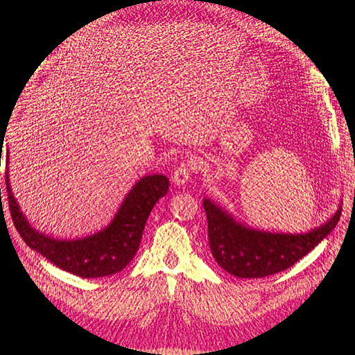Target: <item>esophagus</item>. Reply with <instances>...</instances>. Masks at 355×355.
<instances>
[{"mask_svg": "<svg viewBox=\"0 0 355 355\" xmlns=\"http://www.w3.org/2000/svg\"><path fill=\"white\" fill-rule=\"evenodd\" d=\"M196 170V163L192 161H187V163H180L179 167H176L173 176H171V180L175 182L176 185H185L187 182L191 179V175L194 173Z\"/></svg>", "mask_w": 355, "mask_h": 355, "instance_id": "obj_1", "label": "esophagus"}]
</instances>
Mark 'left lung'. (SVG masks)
Here are the masks:
<instances>
[{
	"label": "left lung",
	"instance_id": "8db88e82",
	"mask_svg": "<svg viewBox=\"0 0 355 355\" xmlns=\"http://www.w3.org/2000/svg\"><path fill=\"white\" fill-rule=\"evenodd\" d=\"M202 206L214 261L240 278H262L295 265L335 230L342 211L339 207L330 220L306 234H275L245 228L210 200Z\"/></svg>",
	"mask_w": 355,
	"mask_h": 355
}]
</instances>
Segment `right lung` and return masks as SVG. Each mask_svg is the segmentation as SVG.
I'll list each match as a JSON object with an SVG mask.
<instances>
[{"instance_id": "obj_1", "label": "right lung", "mask_w": 355, "mask_h": 355, "mask_svg": "<svg viewBox=\"0 0 355 355\" xmlns=\"http://www.w3.org/2000/svg\"><path fill=\"white\" fill-rule=\"evenodd\" d=\"M3 145V139H1ZM8 157H6V163ZM168 179L163 175L145 176L128 192L108 228L73 241H62L42 235L26 222L12 196L6 175L10 214L20 237L60 270L83 278H98L123 271L135 257L146 219L155 202L167 194ZM1 197V188H0Z\"/></svg>"}]
</instances>
